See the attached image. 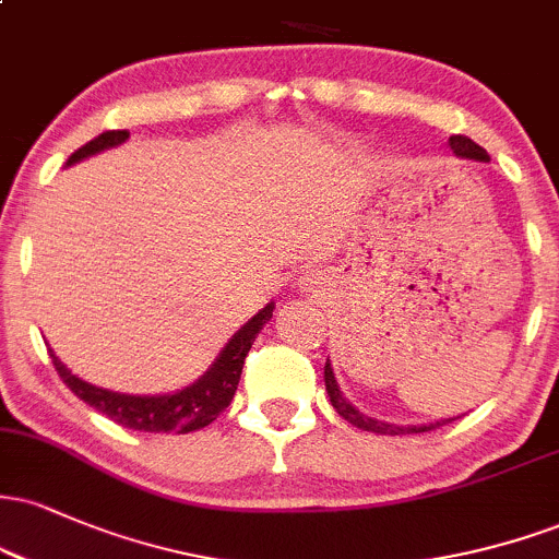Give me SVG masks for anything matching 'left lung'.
<instances>
[{"instance_id": "left-lung-1", "label": "left lung", "mask_w": 559, "mask_h": 559, "mask_svg": "<svg viewBox=\"0 0 559 559\" xmlns=\"http://www.w3.org/2000/svg\"><path fill=\"white\" fill-rule=\"evenodd\" d=\"M449 146H452V152L457 157H467V159H480V163H486L489 155H486L484 146H478L476 141L463 136V133H457V136H449ZM325 391H329L331 396V404L336 407V413L342 415L344 420H349L352 426L362 428V431H373V433H386V436H400V433H423V431H433V428L444 426V423H452V420H436L431 426H391V423H381V420H373V418H365L362 413H357L355 407H352L349 402L344 400L342 391L336 386V378H333V370L331 365L325 362Z\"/></svg>"}]
</instances>
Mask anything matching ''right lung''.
Wrapping results in <instances>:
<instances>
[{
	"label": "right lung",
	"mask_w": 559,
	"mask_h": 559,
	"mask_svg": "<svg viewBox=\"0 0 559 559\" xmlns=\"http://www.w3.org/2000/svg\"><path fill=\"white\" fill-rule=\"evenodd\" d=\"M131 136L128 131H105L99 136L83 144L81 150H75L70 155L68 165L79 163V159L96 155L102 150H110V146L123 144ZM273 318V305H267L265 310H260L258 316L249 320L243 329L230 338L226 349L221 352L213 368L207 370L197 383H191L189 389L176 391V394L165 396H131V394H118V391H107L92 383L75 378L70 370L52 355L57 376L62 378V383L73 391L79 400L92 404L94 409H99L102 415L118 423L123 428H133V431H150V433H189L199 431V428L210 426L217 415H223V409L228 407L234 400L236 386H239L243 360H247L252 342L258 338V333L265 320Z\"/></svg>",
	"instance_id": "obj_1"
}]
</instances>
